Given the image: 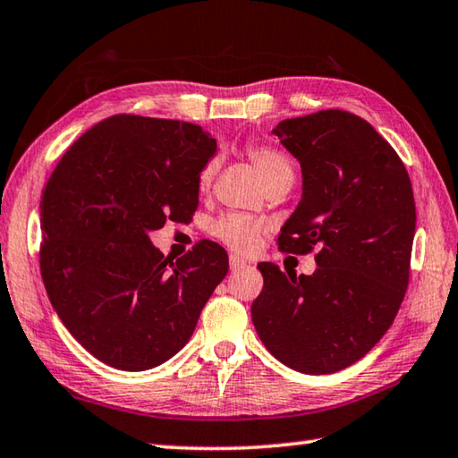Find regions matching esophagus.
<instances>
[{"instance_id": "34e87169", "label": "esophagus", "mask_w": 458, "mask_h": 458, "mask_svg": "<svg viewBox=\"0 0 458 458\" xmlns=\"http://www.w3.org/2000/svg\"><path fill=\"white\" fill-rule=\"evenodd\" d=\"M242 267H246V259H242L236 254H230V270L236 272V270H242Z\"/></svg>"}]
</instances>
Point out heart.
I'll return each mask as SVG.
<instances>
[{"label":"heart","mask_w":458,"mask_h":458,"mask_svg":"<svg viewBox=\"0 0 458 458\" xmlns=\"http://www.w3.org/2000/svg\"><path fill=\"white\" fill-rule=\"evenodd\" d=\"M246 157L256 168V173L262 176V181L266 182L267 188L293 182V165L284 150L267 145H248ZM218 168V157L210 158L208 163L202 166L199 174L200 191H206V188L212 184ZM210 230L214 236L224 242L226 246H230L232 250H236V252H252L258 246L259 238L264 234V224L250 216H244V214L230 212L214 222Z\"/></svg>","instance_id":"1"}]
</instances>
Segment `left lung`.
Instances as JSON below:
<instances>
[{
    "instance_id": "8db88e82",
    "label": "left lung",
    "mask_w": 458,
    "mask_h": 458,
    "mask_svg": "<svg viewBox=\"0 0 458 458\" xmlns=\"http://www.w3.org/2000/svg\"><path fill=\"white\" fill-rule=\"evenodd\" d=\"M300 160L301 200L284 224L282 252L318 248L311 276L258 264L264 288L252 303L259 339L277 361L308 375L360 361L405 298L415 199L405 165L369 123L329 109L274 129Z\"/></svg>"
}]
</instances>
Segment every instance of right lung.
I'll use <instances>...</instances> for the list:
<instances>
[{"label": "right lung", "instance_id": "1", "mask_svg": "<svg viewBox=\"0 0 458 458\" xmlns=\"http://www.w3.org/2000/svg\"><path fill=\"white\" fill-rule=\"evenodd\" d=\"M216 139L192 123L114 114L79 137L41 194V277L98 361L145 371L188 344L228 254L202 240L173 262L148 232L186 222Z\"/></svg>", "mask_w": 458, "mask_h": 458}]
</instances>
